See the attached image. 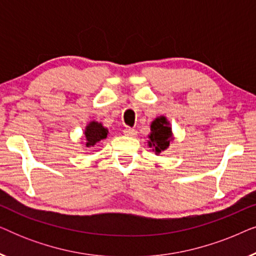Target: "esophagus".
Instances as JSON below:
<instances>
[{
    "instance_id": "obj_1",
    "label": "esophagus",
    "mask_w": 256,
    "mask_h": 256,
    "mask_svg": "<svg viewBox=\"0 0 256 256\" xmlns=\"http://www.w3.org/2000/svg\"><path fill=\"white\" fill-rule=\"evenodd\" d=\"M124 134L127 136H135L136 134H138V132H136V129H134V128H126L124 130Z\"/></svg>"
}]
</instances>
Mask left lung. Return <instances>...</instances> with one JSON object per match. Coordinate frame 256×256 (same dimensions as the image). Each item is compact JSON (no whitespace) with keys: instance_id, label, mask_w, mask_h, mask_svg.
Here are the masks:
<instances>
[{"instance_id":"left-lung-1","label":"left lung","mask_w":256,"mask_h":256,"mask_svg":"<svg viewBox=\"0 0 256 256\" xmlns=\"http://www.w3.org/2000/svg\"><path fill=\"white\" fill-rule=\"evenodd\" d=\"M150 135L148 144L152 150H155L156 154L164 152L169 148L170 142L172 141V132L169 121L166 120V116L156 118L152 122L150 126Z\"/></svg>"}]
</instances>
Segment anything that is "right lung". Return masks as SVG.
Returning a JSON list of instances; mask_svg holds the SVG:
<instances>
[{
	"instance_id": "obj_1",
	"label": "right lung",
	"mask_w": 256,
	"mask_h": 256,
	"mask_svg": "<svg viewBox=\"0 0 256 256\" xmlns=\"http://www.w3.org/2000/svg\"><path fill=\"white\" fill-rule=\"evenodd\" d=\"M108 129L104 128L102 124H99L96 121H92L87 124L85 128V138H86V146L90 148L94 146L101 140L107 138Z\"/></svg>"
}]
</instances>
